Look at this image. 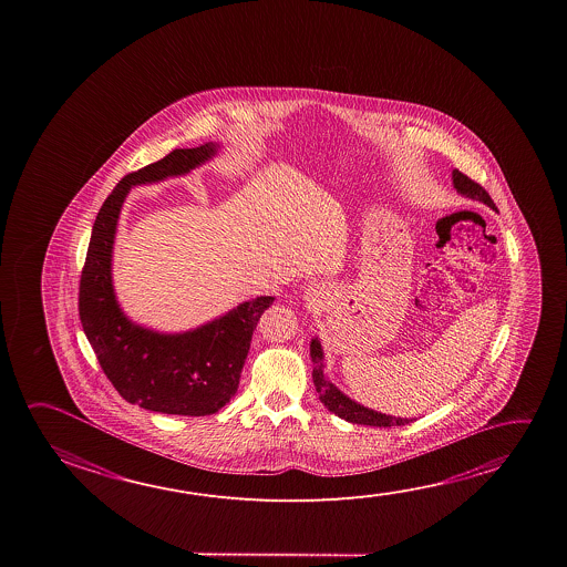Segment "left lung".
I'll return each instance as SVG.
<instances>
[{
	"mask_svg": "<svg viewBox=\"0 0 567 567\" xmlns=\"http://www.w3.org/2000/svg\"><path fill=\"white\" fill-rule=\"evenodd\" d=\"M453 184H455L458 194L471 197L474 202L488 205L491 209L498 212L488 192L471 177L464 176L463 172L453 169ZM310 355H312V363H315L312 380H315V388L318 395H320V401L324 403L328 411H332L338 417L346 419L350 423H358V425H372V427H395V425H408L413 421V419L391 417L385 413H378L373 409L363 408L360 403L346 398L342 391L338 390L334 383L324 375V353H322V346L318 342V338L310 342Z\"/></svg>",
	"mask_w": 567,
	"mask_h": 567,
	"instance_id": "left-lung-1",
	"label": "left lung"
}]
</instances>
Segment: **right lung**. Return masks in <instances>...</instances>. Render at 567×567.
Instances as JSON below:
<instances>
[{
	"mask_svg": "<svg viewBox=\"0 0 567 567\" xmlns=\"http://www.w3.org/2000/svg\"><path fill=\"white\" fill-rule=\"evenodd\" d=\"M215 152L217 144L212 142L197 148H177L122 177L94 219L81 272L79 316L104 375L128 403L167 415L204 417L231 400L251 348L252 330L275 300L257 297L184 334H158L132 324L116 302L112 243L131 187L184 176Z\"/></svg>",
	"mask_w": 567,
	"mask_h": 567,
	"instance_id": "obj_1",
	"label": "right lung"
}]
</instances>
